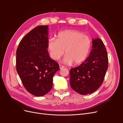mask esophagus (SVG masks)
<instances>
[{
    "instance_id": "1",
    "label": "esophagus",
    "mask_w": 123,
    "mask_h": 123,
    "mask_svg": "<svg viewBox=\"0 0 123 123\" xmlns=\"http://www.w3.org/2000/svg\"><path fill=\"white\" fill-rule=\"evenodd\" d=\"M65 67L64 66H62V65H59V68H60V69H62V68H64Z\"/></svg>"
}]
</instances>
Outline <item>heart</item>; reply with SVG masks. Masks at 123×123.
Wrapping results in <instances>:
<instances>
[{"label": "heart", "mask_w": 123, "mask_h": 123, "mask_svg": "<svg viewBox=\"0 0 123 123\" xmlns=\"http://www.w3.org/2000/svg\"><path fill=\"white\" fill-rule=\"evenodd\" d=\"M91 39L89 36L80 31L67 30L59 32L56 40L49 38L47 48L50 57L58 61L64 54L67 64L79 65L84 62L90 52Z\"/></svg>", "instance_id": "b5f03b06"}]
</instances>
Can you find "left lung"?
<instances>
[{"mask_svg": "<svg viewBox=\"0 0 123 123\" xmlns=\"http://www.w3.org/2000/svg\"><path fill=\"white\" fill-rule=\"evenodd\" d=\"M108 68V58L103 41L92 40L90 55L78 67L70 70V84L72 89L81 95L94 92L103 83Z\"/></svg>", "mask_w": 123, "mask_h": 123, "instance_id": "left-lung-1", "label": "left lung"}]
</instances>
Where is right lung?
Here are the masks:
<instances>
[{"mask_svg":"<svg viewBox=\"0 0 123 123\" xmlns=\"http://www.w3.org/2000/svg\"><path fill=\"white\" fill-rule=\"evenodd\" d=\"M48 26L39 25L26 34L16 51V67L25 89L36 96H43L52 88L58 63L48 54Z\"/></svg>","mask_w":123,"mask_h":123,"instance_id":"1","label":"right lung"}]
</instances>
